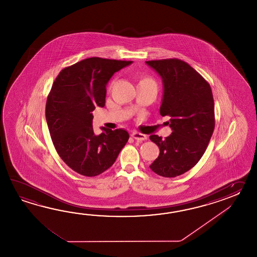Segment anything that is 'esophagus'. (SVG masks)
I'll use <instances>...</instances> for the list:
<instances>
[{
  "instance_id": "34e87169",
  "label": "esophagus",
  "mask_w": 257,
  "mask_h": 257,
  "mask_svg": "<svg viewBox=\"0 0 257 257\" xmlns=\"http://www.w3.org/2000/svg\"><path fill=\"white\" fill-rule=\"evenodd\" d=\"M132 138L133 139H135L136 141H145V140H147V136L145 135V134H142V133H140V132H133L132 133Z\"/></svg>"
}]
</instances>
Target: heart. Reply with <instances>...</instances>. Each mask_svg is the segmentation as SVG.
<instances>
[{
	"label": "heart",
	"instance_id": "b5f03b06",
	"mask_svg": "<svg viewBox=\"0 0 257 257\" xmlns=\"http://www.w3.org/2000/svg\"><path fill=\"white\" fill-rule=\"evenodd\" d=\"M154 83L155 84V82L153 81L152 78H150V77L148 76H142L141 79H140V81H139V83Z\"/></svg>",
	"mask_w": 257,
	"mask_h": 257
}]
</instances>
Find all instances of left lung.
Returning <instances> with one entry per match:
<instances>
[{"instance_id":"1","label":"left lung","mask_w":257,"mask_h":257,"mask_svg":"<svg viewBox=\"0 0 257 257\" xmlns=\"http://www.w3.org/2000/svg\"><path fill=\"white\" fill-rule=\"evenodd\" d=\"M163 79L164 98L160 114L170 116L173 132L163 140L152 135L160 154L150 168L164 177H175L193 168L201 159L215 127L210 85L195 69L179 59L149 60Z\"/></svg>"}]
</instances>
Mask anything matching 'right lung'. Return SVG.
I'll use <instances>...</instances> for the list:
<instances>
[{
	"label": "right lung",
	"instance_id": "1",
	"mask_svg": "<svg viewBox=\"0 0 257 257\" xmlns=\"http://www.w3.org/2000/svg\"><path fill=\"white\" fill-rule=\"evenodd\" d=\"M131 60L93 57L61 70L46 104L49 134L60 158L80 175L93 177L115 163L130 135L125 130L102 127L93 133L92 114L105 103L106 84Z\"/></svg>",
	"mask_w": 257,
	"mask_h": 257
}]
</instances>
